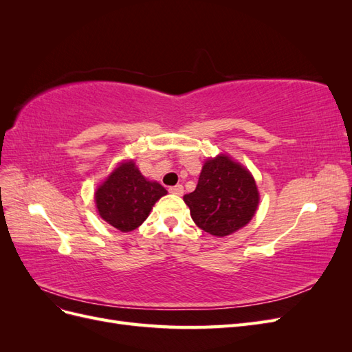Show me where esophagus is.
I'll return each mask as SVG.
<instances>
[{
  "label": "esophagus",
  "mask_w": 352,
  "mask_h": 352,
  "mask_svg": "<svg viewBox=\"0 0 352 352\" xmlns=\"http://www.w3.org/2000/svg\"><path fill=\"white\" fill-rule=\"evenodd\" d=\"M168 192H170V194H175V195H182V194H184V186H182V185L170 186V188H168Z\"/></svg>",
  "instance_id": "1"
}]
</instances>
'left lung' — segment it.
I'll use <instances>...</instances> for the list:
<instances>
[{
  "instance_id": "8db88e82",
  "label": "left lung",
  "mask_w": 352,
  "mask_h": 352,
  "mask_svg": "<svg viewBox=\"0 0 352 352\" xmlns=\"http://www.w3.org/2000/svg\"><path fill=\"white\" fill-rule=\"evenodd\" d=\"M184 201L198 228L214 236H228L252 219L260 197L248 170L221 154L207 160L195 190Z\"/></svg>"
}]
</instances>
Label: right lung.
Masks as SVG:
<instances>
[{
	"instance_id": "obj_1",
	"label": "right lung",
	"mask_w": 352,
	"mask_h": 352,
	"mask_svg": "<svg viewBox=\"0 0 352 352\" xmlns=\"http://www.w3.org/2000/svg\"><path fill=\"white\" fill-rule=\"evenodd\" d=\"M167 190L146 180L133 162L122 163L95 192L100 216L122 232H131L150 214Z\"/></svg>"
}]
</instances>
